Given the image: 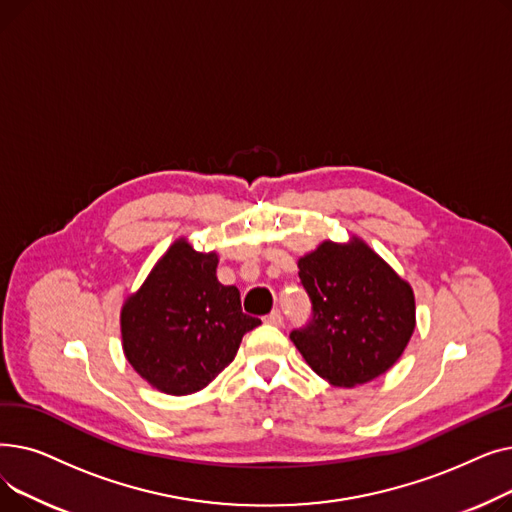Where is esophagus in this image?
Instances as JSON below:
<instances>
[{"mask_svg":"<svg viewBox=\"0 0 512 512\" xmlns=\"http://www.w3.org/2000/svg\"><path fill=\"white\" fill-rule=\"evenodd\" d=\"M282 321H284V317L278 309L272 311L270 315H265V324H270V326H282Z\"/></svg>","mask_w":512,"mask_h":512,"instance_id":"obj_1","label":"esophagus"}]
</instances>
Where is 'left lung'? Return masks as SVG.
I'll return each mask as SVG.
<instances>
[{"mask_svg": "<svg viewBox=\"0 0 512 512\" xmlns=\"http://www.w3.org/2000/svg\"><path fill=\"white\" fill-rule=\"evenodd\" d=\"M299 278L313 313L290 340L319 378L353 388L398 361L415 330L413 288L361 238L324 240L299 259Z\"/></svg>", "mask_w": 512, "mask_h": 512, "instance_id": "obj_1", "label": "left lung"}]
</instances>
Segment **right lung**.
<instances>
[{"label":"right lung","instance_id":"right-lung-1","mask_svg":"<svg viewBox=\"0 0 512 512\" xmlns=\"http://www.w3.org/2000/svg\"><path fill=\"white\" fill-rule=\"evenodd\" d=\"M215 267L218 255L180 238L122 307L124 355L161 392L205 388L234 361L242 336L261 324L242 313L238 288L220 284Z\"/></svg>","mask_w":512,"mask_h":512}]
</instances>
